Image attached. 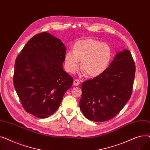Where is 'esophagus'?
<instances>
[{
  "label": "esophagus",
  "instance_id": "obj_1",
  "mask_svg": "<svg viewBox=\"0 0 150 150\" xmlns=\"http://www.w3.org/2000/svg\"><path fill=\"white\" fill-rule=\"evenodd\" d=\"M80 82H81V81H80V80H75L74 81V86H78L80 84Z\"/></svg>",
  "mask_w": 150,
  "mask_h": 150
}]
</instances>
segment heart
I'll return each mask as SVG.
<instances>
[{"mask_svg": "<svg viewBox=\"0 0 150 150\" xmlns=\"http://www.w3.org/2000/svg\"><path fill=\"white\" fill-rule=\"evenodd\" d=\"M112 58L110 46L93 39L77 41L73 50H68L64 56V67L70 74H74L80 65L83 74L96 77L103 74L108 67Z\"/></svg>", "mask_w": 150, "mask_h": 150, "instance_id": "b5f03b06", "label": "heart"}]
</instances>
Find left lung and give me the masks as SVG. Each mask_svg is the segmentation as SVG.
<instances>
[{
    "label": "left lung",
    "instance_id": "left-lung-1",
    "mask_svg": "<svg viewBox=\"0 0 150 150\" xmlns=\"http://www.w3.org/2000/svg\"><path fill=\"white\" fill-rule=\"evenodd\" d=\"M130 52H118L107 69L83 83L80 108L88 119L103 122L119 114L131 97L136 67Z\"/></svg>",
    "mask_w": 150,
    "mask_h": 150
}]
</instances>
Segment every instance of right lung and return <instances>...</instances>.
Listing matches in <instances>:
<instances>
[{
	"label": "right lung",
	"instance_id": "add662e5",
	"mask_svg": "<svg viewBox=\"0 0 150 150\" xmlns=\"http://www.w3.org/2000/svg\"><path fill=\"white\" fill-rule=\"evenodd\" d=\"M66 48L47 32L35 35L16 59L13 83L25 111L45 119L58 109L73 78L63 70Z\"/></svg>",
	"mask_w": 150,
	"mask_h": 150
}]
</instances>
